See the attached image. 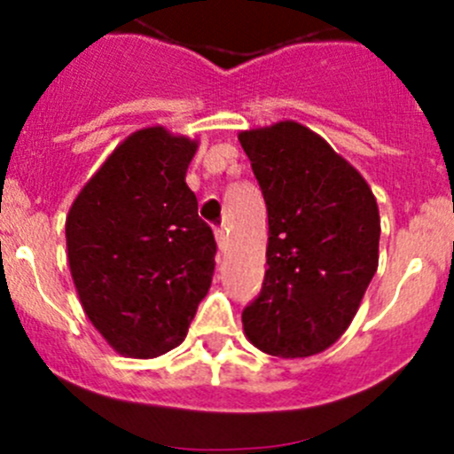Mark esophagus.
<instances>
[{
	"mask_svg": "<svg viewBox=\"0 0 454 454\" xmlns=\"http://www.w3.org/2000/svg\"><path fill=\"white\" fill-rule=\"evenodd\" d=\"M215 239H217V246H219V250H223V248H226V231H223L222 226H217V228H215Z\"/></svg>",
	"mask_w": 454,
	"mask_h": 454,
	"instance_id": "esophagus-1",
	"label": "esophagus"
}]
</instances>
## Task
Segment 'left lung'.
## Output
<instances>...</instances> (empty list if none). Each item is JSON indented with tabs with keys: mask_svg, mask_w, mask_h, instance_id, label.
I'll return each mask as SVG.
<instances>
[{
	"mask_svg": "<svg viewBox=\"0 0 454 454\" xmlns=\"http://www.w3.org/2000/svg\"><path fill=\"white\" fill-rule=\"evenodd\" d=\"M268 206V270L241 314L270 356L308 358L345 333L378 270L380 213L364 177L294 121L241 131Z\"/></svg>",
	"mask_w": 454,
	"mask_h": 454,
	"instance_id": "left-lung-1",
	"label": "left lung"
}]
</instances>
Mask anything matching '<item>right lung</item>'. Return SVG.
I'll return each instance as SVG.
<instances>
[{"label": "right lung", "instance_id": "add662e5", "mask_svg": "<svg viewBox=\"0 0 454 454\" xmlns=\"http://www.w3.org/2000/svg\"><path fill=\"white\" fill-rule=\"evenodd\" d=\"M195 151L198 142L164 127L136 131L67 213V261L81 305L129 358L176 349L213 281L217 244L184 180Z\"/></svg>", "mask_w": 454, "mask_h": 454}]
</instances>
